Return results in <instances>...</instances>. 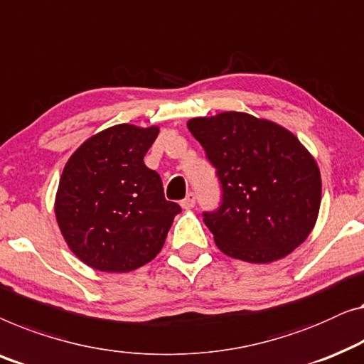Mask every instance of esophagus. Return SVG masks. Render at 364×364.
<instances>
[{
    "label": "esophagus",
    "mask_w": 364,
    "mask_h": 364,
    "mask_svg": "<svg viewBox=\"0 0 364 364\" xmlns=\"http://www.w3.org/2000/svg\"><path fill=\"white\" fill-rule=\"evenodd\" d=\"M181 207L183 208V210H191V208H193L195 207V195L193 193H188L186 198L182 200L181 202Z\"/></svg>",
    "instance_id": "esophagus-1"
}]
</instances>
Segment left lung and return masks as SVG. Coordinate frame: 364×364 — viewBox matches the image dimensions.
<instances>
[{"mask_svg":"<svg viewBox=\"0 0 364 364\" xmlns=\"http://www.w3.org/2000/svg\"><path fill=\"white\" fill-rule=\"evenodd\" d=\"M187 128L223 188L218 210L203 213L220 251L267 264L307 240L318 217L322 178L291 131L241 112L192 118Z\"/></svg>","mask_w":364,"mask_h":364,"instance_id":"left-lung-1","label":"left lung"}]
</instances>
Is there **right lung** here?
Instances as JSON below:
<instances>
[{"label": "right lung", "mask_w": 364, "mask_h": 364, "mask_svg": "<svg viewBox=\"0 0 364 364\" xmlns=\"http://www.w3.org/2000/svg\"><path fill=\"white\" fill-rule=\"evenodd\" d=\"M157 134L159 126H112L67 161L55 193L57 225L73 255L93 269L129 272L147 264L181 212L143 161Z\"/></svg>", "instance_id": "right-lung-1"}]
</instances>
